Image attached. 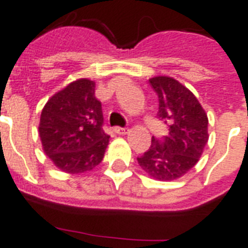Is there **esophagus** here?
I'll return each mask as SVG.
<instances>
[{"label":"esophagus","instance_id":"esophagus-1","mask_svg":"<svg viewBox=\"0 0 248 248\" xmlns=\"http://www.w3.org/2000/svg\"><path fill=\"white\" fill-rule=\"evenodd\" d=\"M113 130H114V132H116V134H118V135H124V134H127L128 132L127 127H120V126H116V127L113 128Z\"/></svg>","mask_w":248,"mask_h":248}]
</instances>
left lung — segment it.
<instances>
[{
	"label": "left lung",
	"instance_id": "left-lung-1",
	"mask_svg": "<svg viewBox=\"0 0 248 248\" xmlns=\"http://www.w3.org/2000/svg\"><path fill=\"white\" fill-rule=\"evenodd\" d=\"M158 96L157 116L169 126L163 139L138 157L140 167L157 180H176L193 169L208 140L207 114L192 91L179 81L159 76L149 79Z\"/></svg>",
	"mask_w": 248,
	"mask_h": 248
}]
</instances>
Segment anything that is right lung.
Here are the masks:
<instances>
[{"label":"right lung","instance_id":"add662e5","mask_svg":"<svg viewBox=\"0 0 248 248\" xmlns=\"http://www.w3.org/2000/svg\"><path fill=\"white\" fill-rule=\"evenodd\" d=\"M103 124L95 82L81 78L48 99L41 113L38 131L45 153L58 169L82 173L104 158L109 135Z\"/></svg>","mask_w":248,"mask_h":248}]
</instances>
